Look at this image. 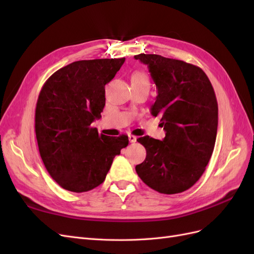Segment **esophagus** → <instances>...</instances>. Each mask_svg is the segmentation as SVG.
<instances>
[{
	"instance_id": "esophagus-1",
	"label": "esophagus",
	"mask_w": 254,
	"mask_h": 254,
	"mask_svg": "<svg viewBox=\"0 0 254 254\" xmlns=\"http://www.w3.org/2000/svg\"><path fill=\"white\" fill-rule=\"evenodd\" d=\"M129 142L130 143H134V142H136V136H134V135H132V134H129Z\"/></svg>"
}]
</instances>
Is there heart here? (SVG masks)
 <instances>
[{"instance_id":"heart-1","label":"heart","mask_w":254,"mask_h":254,"mask_svg":"<svg viewBox=\"0 0 254 254\" xmlns=\"http://www.w3.org/2000/svg\"><path fill=\"white\" fill-rule=\"evenodd\" d=\"M132 82L149 83V77L146 73L141 72V71H136L131 75V83Z\"/></svg>"}]
</instances>
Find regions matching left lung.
<instances>
[{"instance_id": "1", "label": "left lung", "mask_w": 254, "mask_h": 254, "mask_svg": "<svg viewBox=\"0 0 254 254\" xmlns=\"http://www.w3.org/2000/svg\"><path fill=\"white\" fill-rule=\"evenodd\" d=\"M135 59L148 66L158 89L151 114L160 117L163 141L149 135L136 141L146 159L135 166L142 181L161 194H178L199 180L216 141L218 105L210 79L200 67L155 54Z\"/></svg>"}]
</instances>
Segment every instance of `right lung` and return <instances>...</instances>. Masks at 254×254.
I'll return each instance as SVG.
<instances>
[{"mask_svg": "<svg viewBox=\"0 0 254 254\" xmlns=\"http://www.w3.org/2000/svg\"><path fill=\"white\" fill-rule=\"evenodd\" d=\"M125 58L79 60L44 82L36 105L35 131L43 164L59 186L75 193L102 184L128 136L99 134L91 124L102 117L105 86Z\"/></svg>", "mask_w": 254, "mask_h": 254, "instance_id": "add662e5", "label": "right lung"}]
</instances>
